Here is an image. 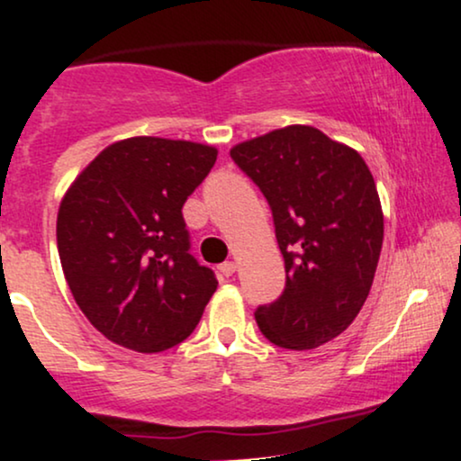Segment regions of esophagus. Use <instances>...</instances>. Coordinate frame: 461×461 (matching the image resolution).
<instances>
[{
  "instance_id": "1",
  "label": "esophagus",
  "mask_w": 461,
  "mask_h": 461,
  "mask_svg": "<svg viewBox=\"0 0 461 461\" xmlns=\"http://www.w3.org/2000/svg\"><path fill=\"white\" fill-rule=\"evenodd\" d=\"M218 269H220V274H221V276H226V278H229V276H232V274H235L237 265H235V263H232V261H226V263H221Z\"/></svg>"
}]
</instances>
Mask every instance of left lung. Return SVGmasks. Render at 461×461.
<instances>
[{
	"label": "left lung",
	"instance_id": "1",
	"mask_svg": "<svg viewBox=\"0 0 461 461\" xmlns=\"http://www.w3.org/2000/svg\"><path fill=\"white\" fill-rule=\"evenodd\" d=\"M261 189L285 258V291L257 308L258 330L285 349H315L358 317L384 240V215L365 159L306 124L230 149Z\"/></svg>",
	"mask_w": 461,
	"mask_h": 461
}]
</instances>
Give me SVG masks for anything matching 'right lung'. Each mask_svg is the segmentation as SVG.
I'll list each match as a JSON object with an SVG mask.
<instances>
[{"mask_svg":"<svg viewBox=\"0 0 461 461\" xmlns=\"http://www.w3.org/2000/svg\"><path fill=\"white\" fill-rule=\"evenodd\" d=\"M215 159L213 146L140 135L101 150L64 194V278L112 343L155 354L198 326L218 280L189 252L183 204Z\"/></svg>","mask_w":461,"mask_h":461,"instance_id":"right-lung-1","label":"right lung"}]
</instances>
